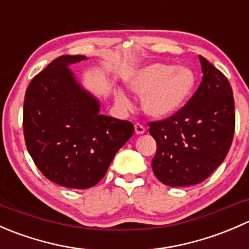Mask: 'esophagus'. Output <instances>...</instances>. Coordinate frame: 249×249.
Listing matches in <instances>:
<instances>
[{"label": "esophagus", "mask_w": 249, "mask_h": 249, "mask_svg": "<svg viewBox=\"0 0 249 249\" xmlns=\"http://www.w3.org/2000/svg\"><path fill=\"white\" fill-rule=\"evenodd\" d=\"M135 132H136L137 135L144 134V132H145V127L143 126L142 124H140V123H136V124H135Z\"/></svg>", "instance_id": "obj_1"}]
</instances>
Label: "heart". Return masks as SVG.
<instances>
[{"label": "heart", "mask_w": 249, "mask_h": 249, "mask_svg": "<svg viewBox=\"0 0 249 249\" xmlns=\"http://www.w3.org/2000/svg\"><path fill=\"white\" fill-rule=\"evenodd\" d=\"M127 87L142 96V108L157 119L171 117L182 108L195 88V74L184 66L153 64L139 70L127 82ZM120 106L127 107L129 99L123 91L115 92Z\"/></svg>", "instance_id": "1"}]
</instances>
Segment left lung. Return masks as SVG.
I'll return each mask as SVG.
<instances>
[{"label": "left lung", "mask_w": 249, "mask_h": 249, "mask_svg": "<svg viewBox=\"0 0 249 249\" xmlns=\"http://www.w3.org/2000/svg\"><path fill=\"white\" fill-rule=\"evenodd\" d=\"M202 80L177 113L148 123L157 142L155 177L170 187L201 183L223 161L235 132V104L229 80L200 55Z\"/></svg>", "instance_id": "8db88e82"}]
</instances>
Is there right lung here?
<instances>
[{
  "label": "right lung",
  "mask_w": 249,
  "mask_h": 249,
  "mask_svg": "<svg viewBox=\"0 0 249 249\" xmlns=\"http://www.w3.org/2000/svg\"><path fill=\"white\" fill-rule=\"evenodd\" d=\"M84 55H62L29 84L22 127L27 150L52 182L88 189L106 175L118 150L134 134L127 120L100 114V104L77 83L69 65Z\"/></svg>",
  "instance_id": "right-lung-1"
}]
</instances>
